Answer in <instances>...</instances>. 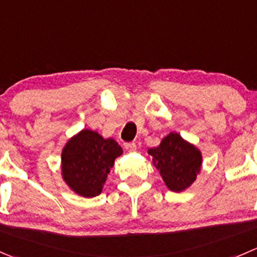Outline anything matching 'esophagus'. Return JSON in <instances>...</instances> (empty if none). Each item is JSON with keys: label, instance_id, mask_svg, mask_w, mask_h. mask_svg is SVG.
<instances>
[{"label": "esophagus", "instance_id": "obj_1", "mask_svg": "<svg viewBox=\"0 0 257 257\" xmlns=\"http://www.w3.org/2000/svg\"><path fill=\"white\" fill-rule=\"evenodd\" d=\"M124 148L128 152H136L137 151V144L134 142H128V143H124Z\"/></svg>", "mask_w": 257, "mask_h": 257}]
</instances>
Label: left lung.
Segmentation results:
<instances>
[{
    "mask_svg": "<svg viewBox=\"0 0 257 257\" xmlns=\"http://www.w3.org/2000/svg\"><path fill=\"white\" fill-rule=\"evenodd\" d=\"M148 153L166 186L173 192L188 188L201 172V151L174 132L164 137L158 147L149 148Z\"/></svg>",
    "mask_w": 257,
    "mask_h": 257,
    "instance_id": "1",
    "label": "left lung"
}]
</instances>
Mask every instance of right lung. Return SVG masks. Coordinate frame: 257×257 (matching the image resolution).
I'll use <instances>...</instances> for the list:
<instances>
[{
  "mask_svg": "<svg viewBox=\"0 0 257 257\" xmlns=\"http://www.w3.org/2000/svg\"><path fill=\"white\" fill-rule=\"evenodd\" d=\"M123 149L114 139L83 129L71 137L61 152V174L76 195L90 198L100 195L114 161Z\"/></svg>",
  "mask_w": 257,
  "mask_h": 257,
  "instance_id": "add662e5",
  "label": "right lung"
}]
</instances>
